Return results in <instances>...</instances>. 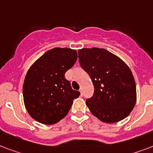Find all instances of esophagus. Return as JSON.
Masks as SVG:
<instances>
[{
	"instance_id": "1",
	"label": "esophagus",
	"mask_w": 153,
	"mask_h": 153,
	"mask_svg": "<svg viewBox=\"0 0 153 153\" xmlns=\"http://www.w3.org/2000/svg\"><path fill=\"white\" fill-rule=\"evenodd\" d=\"M79 92H80V94H81V95H82V94H83V89L82 88V87L79 89Z\"/></svg>"
}]
</instances>
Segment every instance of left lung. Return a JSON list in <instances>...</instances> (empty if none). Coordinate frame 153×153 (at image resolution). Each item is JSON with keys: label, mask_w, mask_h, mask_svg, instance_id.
Instances as JSON below:
<instances>
[{"label": "left lung", "mask_w": 153, "mask_h": 153, "mask_svg": "<svg viewBox=\"0 0 153 153\" xmlns=\"http://www.w3.org/2000/svg\"><path fill=\"white\" fill-rule=\"evenodd\" d=\"M79 63L90 75L94 92L86 101L91 114L105 123H115L128 116L137 101L133 73L128 65L105 49L79 50Z\"/></svg>", "instance_id": "8db88e82"}]
</instances>
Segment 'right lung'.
<instances>
[{
	"instance_id": "right-lung-1",
	"label": "right lung",
	"mask_w": 153,
	"mask_h": 153,
	"mask_svg": "<svg viewBox=\"0 0 153 153\" xmlns=\"http://www.w3.org/2000/svg\"><path fill=\"white\" fill-rule=\"evenodd\" d=\"M78 58L73 49L55 48L30 67L23 85L27 113L39 123L53 125L66 117L74 98L80 95L65 79Z\"/></svg>"
}]
</instances>
